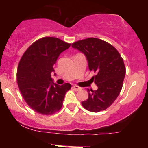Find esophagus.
I'll use <instances>...</instances> for the list:
<instances>
[{"label":"esophagus","mask_w":148,"mask_h":148,"mask_svg":"<svg viewBox=\"0 0 148 148\" xmlns=\"http://www.w3.org/2000/svg\"><path fill=\"white\" fill-rule=\"evenodd\" d=\"M72 88H73V89H74L75 91H79V90H81V88H80L77 86H73Z\"/></svg>","instance_id":"esophagus-1"}]
</instances>
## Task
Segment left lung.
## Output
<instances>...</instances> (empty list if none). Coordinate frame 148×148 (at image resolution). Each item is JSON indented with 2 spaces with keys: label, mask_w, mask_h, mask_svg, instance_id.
Instances as JSON below:
<instances>
[{
  "label": "left lung",
  "mask_w": 148,
  "mask_h": 148,
  "mask_svg": "<svg viewBox=\"0 0 148 148\" xmlns=\"http://www.w3.org/2000/svg\"><path fill=\"white\" fill-rule=\"evenodd\" d=\"M73 48L86 56L90 71L95 73L90 80L98 88L88 89V98L81 102L88 111L97 113L106 109L117 99L125 79L126 69L121 56L108 42L100 39H85L74 42Z\"/></svg>",
  "instance_id": "8db88e82"
}]
</instances>
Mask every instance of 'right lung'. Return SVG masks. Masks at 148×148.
<instances>
[{
  "label": "right lung",
  "mask_w": 148,
  "mask_h": 148,
  "mask_svg": "<svg viewBox=\"0 0 148 148\" xmlns=\"http://www.w3.org/2000/svg\"><path fill=\"white\" fill-rule=\"evenodd\" d=\"M70 45L56 37H46L34 42L22 56L16 72L17 84L25 102L37 113L51 115L62 108L72 86L55 84L51 74L58 58Z\"/></svg>",
  "instance_id": "1"
}]
</instances>
